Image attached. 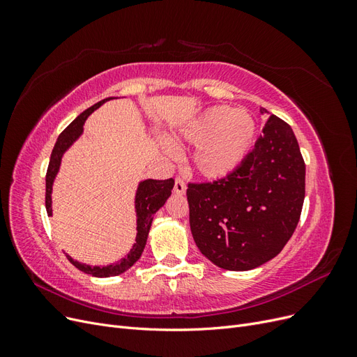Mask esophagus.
Instances as JSON below:
<instances>
[{
  "label": "esophagus",
  "instance_id": "1",
  "mask_svg": "<svg viewBox=\"0 0 357 357\" xmlns=\"http://www.w3.org/2000/svg\"><path fill=\"white\" fill-rule=\"evenodd\" d=\"M174 192L178 193V195H181V193L186 192V183L183 181V178L177 177L176 178V183H174Z\"/></svg>",
  "mask_w": 357,
  "mask_h": 357
}]
</instances>
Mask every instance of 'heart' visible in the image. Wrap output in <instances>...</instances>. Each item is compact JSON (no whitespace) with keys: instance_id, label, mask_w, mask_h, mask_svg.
Listing matches in <instances>:
<instances>
[{"instance_id":"b5f03b06","label":"heart","mask_w":357,"mask_h":357,"mask_svg":"<svg viewBox=\"0 0 357 357\" xmlns=\"http://www.w3.org/2000/svg\"><path fill=\"white\" fill-rule=\"evenodd\" d=\"M257 125L245 109L214 105L181 129L183 142L198 146L192 164L199 176L218 180L229 176L252 152Z\"/></svg>"}]
</instances>
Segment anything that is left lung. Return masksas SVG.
<instances>
[{"mask_svg": "<svg viewBox=\"0 0 357 357\" xmlns=\"http://www.w3.org/2000/svg\"><path fill=\"white\" fill-rule=\"evenodd\" d=\"M186 195L193 240L208 261L229 271L271 261L294 235L305 198V162L291 128L271 114L238 168L189 183Z\"/></svg>", "mask_w": 357, "mask_h": 357, "instance_id": "8db88e82", "label": "left lung"}]
</instances>
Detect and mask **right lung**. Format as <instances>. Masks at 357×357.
<instances>
[{
  "label": "right lung",
  "instance_id": "right-lung-1",
  "mask_svg": "<svg viewBox=\"0 0 357 357\" xmlns=\"http://www.w3.org/2000/svg\"><path fill=\"white\" fill-rule=\"evenodd\" d=\"M109 100H113V98H105L100 102L93 104L92 107H89L88 110H84L80 116L75 117L74 121L66 129H63L61 135L58 137V142L52 150L50 162L47 167V174H46V210H47L49 215H52V197H50L52 195V185H53V180H55L58 171H59L62 155L66 153V150L83 132V123L86 119H88V116ZM172 188H174V180L172 178H167V180L149 178V180H144L139 183L138 189H137V195H135V211H137L135 244L132 245L131 252H129L123 259H121L117 264L107 265V266H91V265L74 261L73 257H70L67 255L68 261L75 268L80 269V271H83L86 274H91L93 277H112V275H119V274L125 273L126 269L131 268L138 261L139 256H142L146 241H147V236H149L150 226H152L153 214L169 198Z\"/></svg>",
  "mask_w": 357,
  "mask_h": 357
}]
</instances>
